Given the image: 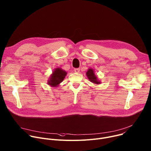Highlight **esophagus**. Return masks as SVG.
<instances>
[{
  "instance_id": "1",
  "label": "esophagus",
  "mask_w": 151,
  "mask_h": 151,
  "mask_svg": "<svg viewBox=\"0 0 151 151\" xmlns=\"http://www.w3.org/2000/svg\"><path fill=\"white\" fill-rule=\"evenodd\" d=\"M74 72L76 73H78L80 72V69L79 68H76L74 69Z\"/></svg>"
}]
</instances>
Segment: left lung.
Instances as JSON below:
<instances>
[{
    "label": "left lung",
    "instance_id": "left-lung-1",
    "mask_svg": "<svg viewBox=\"0 0 151 151\" xmlns=\"http://www.w3.org/2000/svg\"><path fill=\"white\" fill-rule=\"evenodd\" d=\"M86 75L87 76L88 79L90 81L94 83L96 85H99L101 83V81L98 80V78L96 75L95 74V71L92 68H89L86 73Z\"/></svg>",
    "mask_w": 151,
    "mask_h": 151
}]
</instances>
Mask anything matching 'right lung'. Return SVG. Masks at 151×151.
Here are the masks:
<instances>
[{
	"mask_svg": "<svg viewBox=\"0 0 151 151\" xmlns=\"http://www.w3.org/2000/svg\"><path fill=\"white\" fill-rule=\"evenodd\" d=\"M67 73L60 68H55L48 80V85L53 88L59 86L60 83L65 79Z\"/></svg>",
	"mask_w": 151,
	"mask_h": 151,
	"instance_id": "add662e5",
	"label": "right lung"
}]
</instances>
